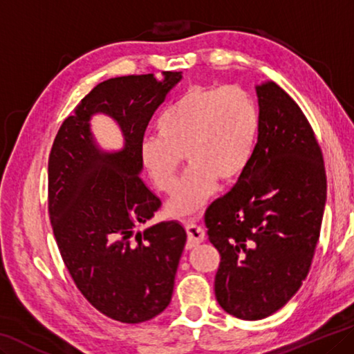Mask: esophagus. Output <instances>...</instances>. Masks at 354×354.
<instances>
[{
	"label": "esophagus",
	"instance_id": "obj_1",
	"mask_svg": "<svg viewBox=\"0 0 354 354\" xmlns=\"http://www.w3.org/2000/svg\"><path fill=\"white\" fill-rule=\"evenodd\" d=\"M186 232H187V249L197 248L206 238L205 230L197 223H186Z\"/></svg>",
	"mask_w": 354,
	"mask_h": 354
}]
</instances>
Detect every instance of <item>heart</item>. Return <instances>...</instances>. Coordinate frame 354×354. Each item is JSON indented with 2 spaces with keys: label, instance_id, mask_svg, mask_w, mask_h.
<instances>
[{
  "label": "heart",
  "instance_id": "obj_1",
  "mask_svg": "<svg viewBox=\"0 0 354 354\" xmlns=\"http://www.w3.org/2000/svg\"><path fill=\"white\" fill-rule=\"evenodd\" d=\"M260 126L250 94L236 85L192 86L167 109L157 137L140 143V160L160 192H171L181 170H189L167 205L171 217L186 218L206 205L218 181H232L248 167Z\"/></svg>",
  "mask_w": 354,
  "mask_h": 354
}]
</instances>
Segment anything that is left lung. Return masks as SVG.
Returning <instances> with one entry per match:
<instances>
[{
    "instance_id": "left-lung-1",
    "label": "left lung",
    "mask_w": 354,
    "mask_h": 354,
    "mask_svg": "<svg viewBox=\"0 0 354 354\" xmlns=\"http://www.w3.org/2000/svg\"><path fill=\"white\" fill-rule=\"evenodd\" d=\"M258 140L244 171L205 214L221 254L216 299L230 315L261 319L299 290L319 238L326 175L298 104L271 80L255 86Z\"/></svg>"
}]
</instances>
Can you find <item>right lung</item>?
I'll return each instance as SVG.
<instances>
[{
	"label": "right lung",
	"instance_id": "right-lung-1",
	"mask_svg": "<svg viewBox=\"0 0 354 354\" xmlns=\"http://www.w3.org/2000/svg\"><path fill=\"white\" fill-rule=\"evenodd\" d=\"M183 72L109 78L67 116L48 159V211L56 244L77 288L104 315L142 323L170 304L186 230L176 221L136 232L160 206L140 178V143ZM94 114L113 119L125 145L98 147Z\"/></svg>",
	"mask_w": 354,
	"mask_h": 354
}]
</instances>
